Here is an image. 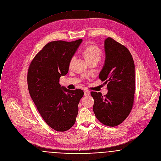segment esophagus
Masks as SVG:
<instances>
[{"instance_id": "34e87169", "label": "esophagus", "mask_w": 161, "mask_h": 161, "mask_svg": "<svg viewBox=\"0 0 161 161\" xmlns=\"http://www.w3.org/2000/svg\"><path fill=\"white\" fill-rule=\"evenodd\" d=\"M84 95L86 96H90V92L88 90H85L84 91Z\"/></svg>"}]
</instances>
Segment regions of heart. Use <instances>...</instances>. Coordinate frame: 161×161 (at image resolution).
<instances>
[{"label":"heart","mask_w":161,"mask_h":161,"mask_svg":"<svg viewBox=\"0 0 161 161\" xmlns=\"http://www.w3.org/2000/svg\"><path fill=\"white\" fill-rule=\"evenodd\" d=\"M84 55L85 59L88 62H90L93 60L100 59L102 56V51L96 45H90L88 47H86L84 50ZM75 57L73 56L69 61V66L71 67Z\"/></svg>","instance_id":"1"}]
</instances>
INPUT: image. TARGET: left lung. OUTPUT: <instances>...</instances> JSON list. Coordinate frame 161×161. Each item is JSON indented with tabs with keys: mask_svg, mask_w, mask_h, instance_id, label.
Segmentation results:
<instances>
[{
	"mask_svg": "<svg viewBox=\"0 0 161 161\" xmlns=\"http://www.w3.org/2000/svg\"><path fill=\"white\" fill-rule=\"evenodd\" d=\"M105 61L99 75L107 84L108 93L92 92L93 111L102 124L109 127L120 124L132 110L135 93V64L127 47L111 37L105 41Z\"/></svg>",
	"mask_w": 161,
	"mask_h": 161,
	"instance_id": "obj_1",
	"label": "left lung"
}]
</instances>
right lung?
Listing matches in <instances>:
<instances>
[{"label": "right lung", "instance_id": "add662e5", "mask_svg": "<svg viewBox=\"0 0 161 161\" xmlns=\"http://www.w3.org/2000/svg\"><path fill=\"white\" fill-rule=\"evenodd\" d=\"M82 41L48 43L28 70V90L37 109L47 125L60 132L75 124L78 104L84 96L80 89L71 90L59 84L60 77L67 74L69 61Z\"/></svg>", "mask_w": 161, "mask_h": 161}]
</instances>
